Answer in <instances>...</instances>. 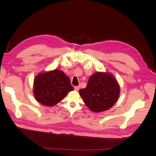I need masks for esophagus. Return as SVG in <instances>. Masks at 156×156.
I'll return each mask as SVG.
<instances>
[{"label":"esophagus","instance_id":"esophagus-1","mask_svg":"<svg viewBox=\"0 0 156 156\" xmlns=\"http://www.w3.org/2000/svg\"><path fill=\"white\" fill-rule=\"evenodd\" d=\"M79 88H80L79 86H75V87H74V89L75 90H77V91L79 90Z\"/></svg>","mask_w":156,"mask_h":156}]
</instances>
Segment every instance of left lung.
<instances>
[{
    "mask_svg": "<svg viewBox=\"0 0 156 156\" xmlns=\"http://www.w3.org/2000/svg\"><path fill=\"white\" fill-rule=\"evenodd\" d=\"M120 87L112 75L97 72L89 78L85 88L79 94L85 105L93 112H102L111 108L117 101Z\"/></svg>",
    "mask_w": 156,
    "mask_h": 156,
    "instance_id": "1",
    "label": "left lung"
}]
</instances>
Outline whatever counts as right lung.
<instances>
[{
  "label": "right lung",
  "instance_id": "add662e5",
  "mask_svg": "<svg viewBox=\"0 0 156 156\" xmlns=\"http://www.w3.org/2000/svg\"><path fill=\"white\" fill-rule=\"evenodd\" d=\"M73 90L69 78L59 69L40 73L34 79V97L45 106L57 104Z\"/></svg>",
  "mask_w": 156,
  "mask_h": 156
}]
</instances>
